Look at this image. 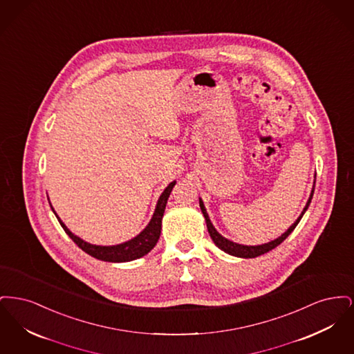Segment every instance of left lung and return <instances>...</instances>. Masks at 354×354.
<instances>
[{"label": "left lung", "instance_id": "1", "mask_svg": "<svg viewBox=\"0 0 354 354\" xmlns=\"http://www.w3.org/2000/svg\"><path fill=\"white\" fill-rule=\"evenodd\" d=\"M315 185H316V176H315ZM313 192H315V185H313V188H312V194H310V196H309V201L306 203V205H305V208H304V211L301 212L300 218L292 224V227L286 231V234H283V235L280 236L279 239H276V240H273V241H270V243L263 244V245H254V247H253V245H241V244H236L234 241H230V240H227L225 237H223V236L220 235L219 232L214 228V225H212L211 220L208 218V214H207V211H205V208H204V204H203L202 201H199V204H201V209H202L203 215H204V218H205L207 228H208V234L211 236V239L214 240V243L216 244V247H219L221 251L230 253V254H232V256H237V257H245V259H252V257H257V256H260V254H264V253L270 252V251H272L273 248H276L279 244H281V243L286 240V237L292 234V231L296 228V225L299 224V221H300L301 218H303L305 211L308 209V207H309V204H310V201H312V198H313Z\"/></svg>", "mask_w": 354, "mask_h": 354}]
</instances>
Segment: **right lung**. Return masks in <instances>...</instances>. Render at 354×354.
I'll use <instances>...</instances> for the list:
<instances>
[{"label": "right lung", "instance_id": "obj_1", "mask_svg": "<svg viewBox=\"0 0 354 354\" xmlns=\"http://www.w3.org/2000/svg\"><path fill=\"white\" fill-rule=\"evenodd\" d=\"M176 182L169 183V187L163 191V194L160 195L155 212L152 215V219L149 225L139 234V235L134 237L130 241H126L123 244H118V245H113V247H101V245H93L88 244L84 240H81L80 237L73 235L68 230V227L61 221V219L57 216V214L54 212L53 207V212L55 214L57 219L59 221V224L62 225V228L65 230V232L68 234V237L82 250L87 254L98 259V260H103V261H110V263H124V261H131L135 259H139L145 254L151 251L152 248L156 245L159 236H160V230H162V218L165 214V208L166 204L169 201V194L174 188ZM49 199V198H48Z\"/></svg>", "mask_w": 354, "mask_h": 354}]
</instances>
